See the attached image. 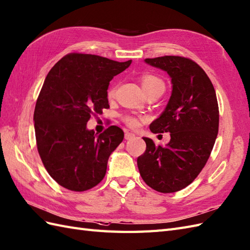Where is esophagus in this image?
<instances>
[{"label": "esophagus", "instance_id": "obj_1", "mask_svg": "<svg viewBox=\"0 0 250 250\" xmlns=\"http://www.w3.org/2000/svg\"><path fill=\"white\" fill-rule=\"evenodd\" d=\"M134 137H135V134H133V133H131V132H125V138L126 140L133 139Z\"/></svg>", "mask_w": 250, "mask_h": 250}]
</instances>
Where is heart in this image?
<instances>
[{
    "instance_id": "b5f03b06",
    "label": "heart",
    "mask_w": 250,
    "mask_h": 250,
    "mask_svg": "<svg viewBox=\"0 0 250 250\" xmlns=\"http://www.w3.org/2000/svg\"><path fill=\"white\" fill-rule=\"evenodd\" d=\"M140 81H142V86L144 88V91L146 92V94H148L152 91H155V89H158V88H165V84L162 81V79H159L155 75L145 74L142 76V80ZM115 92H116V86L110 87V89H108L107 92V97L113 98ZM125 124L131 127H137L139 125L138 119L134 116H125Z\"/></svg>"
}]
</instances>
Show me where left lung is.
<instances>
[{
  "instance_id": "1",
  "label": "left lung",
  "mask_w": 250,
  "mask_h": 250,
  "mask_svg": "<svg viewBox=\"0 0 250 250\" xmlns=\"http://www.w3.org/2000/svg\"><path fill=\"white\" fill-rule=\"evenodd\" d=\"M145 61L171 77L168 104L150 125L151 132H169L171 139L164 146L144 137L146 149L137 166L149 187L172 193L186 188L206 165L219 132V104L212 82L193 60L164 56Z\"/></svg>"
}]
</instances>
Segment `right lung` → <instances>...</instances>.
Here are the masks:
<instances>
[{"mask_svg":"<svg viewBox=\"0 0 250 250\" xmlns=\"http://www.w3.org/2000/svg\"><path fill=\"white\" fill-rule=\"evenodd\" d=\"M131 62L70 53L44 80L34 113L37 148L48 174L65 189L86 191L104 180L108 157L125 134L111 125L97 135L86 124L110 107V81Z\"/></svg>","mask_w":250,"mask_h":250,"instance_id":"right-lung-1","label":"right lung"}]
</instances>
